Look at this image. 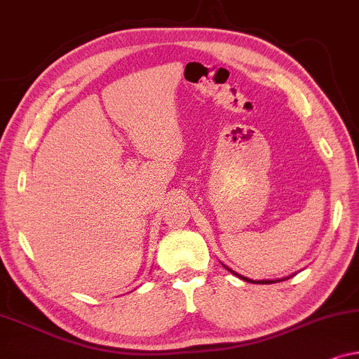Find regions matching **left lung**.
Instances as JSON below:
<instances>
[{"label":"left lung","mask_w":359,"mask_h":359,"mask_svg":"<svg viewBox=\"0 0 359 359\" xmlns=\"http://www.w3.org/2000/svg\"><path fill=\"white\" fill-rule=\"evenodd\" d=\"M224 266H225V264H224ZM225 268H227V266H225ZM227 269H229L230 273L237 274L235 271H232V269H230V268H227ZM237 276H238V278H242L243 281H248V283H257V284H258V283H259V284H271V283H279V281H281V279H274V281H273V279H262V281H253V279L245 278V276H242V274H237ZM284 279H289V278H283V281H284Z\"/></svg>","instance_id":"1"}]
</instances>
